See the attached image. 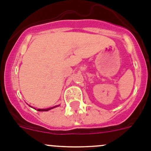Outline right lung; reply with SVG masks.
<instances>
[{"mask_svg":"<svg viewBox=\"0 0 151 151\" xmlns=\"http://www.w3.org/2000/svg\"><path fill=\"white\" fill-rule=\"evenodd\" d=\"M55 106H54V107H52V108H55ZM52 108H48V109H38L37 110L38 111H42V112H43V111H48V110H50V109H52Z\"/></svg>","mask_w":151,"mask_h":151,"instance_id":"add662e5","label":"right lung"}]
</instances>
